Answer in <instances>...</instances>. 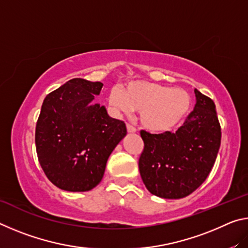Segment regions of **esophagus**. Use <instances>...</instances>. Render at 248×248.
I'll return each mask as SVG.
<instances>
[{
    "mask_svg": "<svg viewBox=\"0 0 248 248\" xmlns=\"http://www.w3.org/2000/svg\"><path fill=\"white\" fill-rule=\"evenodd\" d=\"M127 130H128V132L129 133H134L137 131V129L133 127V125H131V124H127Z\"/></svg>",
    "mask_w": 248,
    "mask_h": 248,
    "instance_id": "esophagus-1",
    "label": "esophagus"
}]
</instances>
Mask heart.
<instances>
[{
  "label": "heart",
  "mask_w": 248,
  "mask_h": 248,
  "mask_svg": "<svg viewBox=\"0 0 248 248\" xmlns=\"http://www.w3.org/2000/svg\"><path fill=\"white\" fill-rule=\"evenodd\" d=\"M108 105L116 112L139 111L142 127L154 133L177 129L189 115L191 96L183 89H170L148 81H132L112 89Z\"/></svg>",
  "instance_id": "obj_1"
}]
</instances>
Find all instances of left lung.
<instances>
[{
	"label": "left lung",
	"mask_w": 248,
	"mask_h": 248,
	"mask_svg": "<svg viewBox=\"0 0 248 248\" xmlns=\"http://www.w3.org/2000/svg\"><path fill=\"white\" fill-rule=\"evenodd\" d=\"M196 105L175 133L142 130L144 149L139 170L146 189L164 199H180L195 191L215 165L221 127L211 98L195 90Z\"/></svg>",
	"instance_id": "8db88e82"
}]
</instances>
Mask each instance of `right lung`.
I'll return each instance as SVG.
<instances>
[{
    "instance_id": "1",
    "label": "right lung",
    "mask_w": 248,
    "mask_h": 248,
    "mask_svg": "<svg viewBox=\"0 0 248 248\" xmlns=\"http://www.w3.org/2000/svg\"><path fill=\"white\" fill-rule=\"evenodd\" d=\"M104 84L72 78L46 96L36 150L46 176L66 191H89L103 179L109 155L127 134L124 121L94 104Z\"/></svg>"
}]
</instances>
